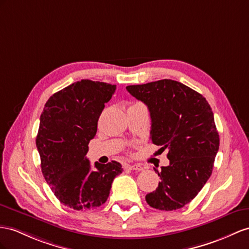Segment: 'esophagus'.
I'll list each match as a JSON object with an SVG mask.
<instances>
[{"instance_id":"1","label":"esophagus","mask_w":249,"mask_h":249,"mask_svg":"<svg viewBox=\"0 0 249 249\" xmlns=\"http://www.w3.org/2000/svg\"><path fill=\"white\" fill-rule=\"evenodd\" d=\"M125 168H127V169H130V170H143V167L141 166V165H139V164H135V165H129V164H127L126 166H125Z\"/></svg>"}]
</instances>
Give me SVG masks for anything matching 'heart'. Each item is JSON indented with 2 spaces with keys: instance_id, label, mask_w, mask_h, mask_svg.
<instances>
[{
  "instance_id": "obj_1",
  "label": "heart",
  "mask_w": 249,
  "mask_h": 249,
  "mask_svg": "<svg viewBox=\"0 0 249 249\" xmlns=\"http://www.w3.org/2000/svg\"><path fill=\"white\" fill-rule=\"evenodd\" d=\"M136 104H138V103H136Z\"/></svg>"
}]
</instances>
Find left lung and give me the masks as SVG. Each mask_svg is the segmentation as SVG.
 I'll use <instances>...</instances> for the list:
<instances>
[{"mask_svg":"<svg viewBox=\"0 0 249 249\" xmlns=\"http://www.w3.org/2000/svg\"><path fill=\"white\" fill-rule=\"evenodd\" d=\"M126 89L148 107L151 142L168 149L169 165L155 169L161 182L146 195V202L166 212L179 209L199 194L213 173L220 138L212 108L202 94L174 80Z\"/></svg>","mask_w":249,"mask_h":249,"instance_id":"obj_1","label":"left lung"}]
</instances>
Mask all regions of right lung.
I'll list each match as a JSON object with an SVG mask.
<instances>
[{"instance_id": "right-lung-1", "label": "right lung", "mask_w": 249, "mask_h": 249, "mask_svg": "<svg viewBox=\"0 0 249 249\" xmlns=\"http://www.w3.org/2000/svg\"><path fill=\"white\" fill-rule=\"evenodd\" d=\"M117 86L82 80L55 92L40 117L36 144L42 174L62 204L75 210H90L107 200L122 165L90 162L88 144L94 138L102 110Z\"/></svg>"}]
</instances>
